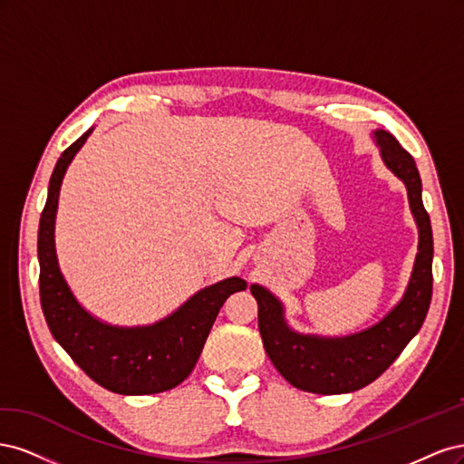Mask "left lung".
<instances>
[{"mask_svg":"<svg viewBox=\"0 0 464 464\" xmlns=\"http://www.w3.org/2000/svg\"><path fill=\"white\" fill-rule=\"evenodd\" d=\"M375 139L385 164L404 181L420 230L414 271L395 310L362 333L343 339H319L290 331L280 302L263 286H251L259 305V333L266 356L290 385L307 392L339 395L375 382L420 331L430 310L433 236L430 215L422 203V179L414 159L395 137L379 130Z\"/></svg>","mask_w":464,"mask_h":464,"instance_id":"1","label":"left lung"}]
</instances>
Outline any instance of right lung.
<instances>
[{"label": "right lung", "mask_w": 464, "mask_h": 464, "mask_svg": "<svg viewBox=\"0 0 464 464\" xmlns=\"http://www.w3.org/2000/svg\"><path fill=\"white\" fill-rule=\"evenodd\" d=\"M91 131L62 152L50 178L38 227L40 305L53 339L92 382L120 395H152L174 389L191 373L222 304L247 285L237 276L222 280L149 327H111L82 310L60 273L53 222L63 174Z\"/></svg>", "instance_id": "obj_1"}]
</instances>
